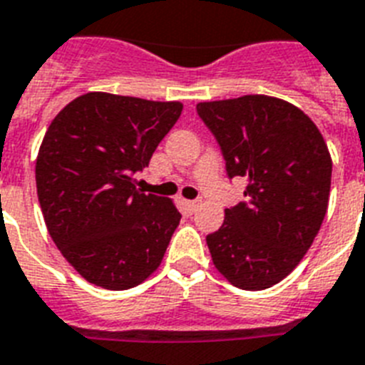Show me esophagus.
<instances>
[{"label":"esophagus","mask_w":365,"mask_h":365,"mask_svg":"<svg viewBox=\"0 0 365 365\" xmlns=\"http://www.w3.org/2000/svg\"><path fill=\"white\" fill-rule=\"evenodd\" d=\"M185 206H187L189 212L195 213L198 208H200V200H185Z\"/></svg>","instance_id":"obj_1"}]
</instances>
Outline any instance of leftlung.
Listing matches in <instances>:
<instances>
[{
	"label": "left lung",
	"mask_w": 365,
	"mask_h": 365,
	"mask_svg": "<svg viewBox=\"0 0 365 365\" xmlns=\"http://www.w3.org/2000/svg\"><path fill=\"white\" fill-rule=\"evenodd\" d=\"M230 178L244 176L245 202L225 210L206 236L213 266L230 285L269 289L300 264L327 215L331 157L319 127L269 96L198 103Z\"/></svg>",
	"instance_id": "obj_1"
}]
</instances>
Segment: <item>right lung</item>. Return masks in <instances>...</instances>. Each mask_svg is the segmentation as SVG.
<instances>
[{
  "label": "right lung",
  "instance_id": "add662e5",
  "mask_svg": "<svg viewBox=\"0 0 365 365\" xmlns=\"http://www.w3.org/2000/svg\"><path fill=\"white\" fill-rule=\"evenodd\" d=\"M182 108L90 91L48 125L35 163L38 204L54 244L88 283L133 289L161 264L182 215L170 198L138 191L133 176Z\"/></svg>",
  "mask_w": 365,
  "mask_h": 365
}]
</instances>
